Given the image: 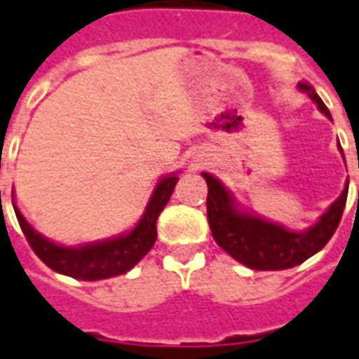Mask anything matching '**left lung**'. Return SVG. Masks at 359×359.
<instances>
[{
	"label": "left lung",
	"instance_id": "8db88e82",
	"mask_svg": "<svg viewBox=\"0 0 359 359\" xmlns=\"http://www.w3.org/2000/svg\"><path fill=\"white\" fill-rule=\"evenodd\" d=\"M299 88L307 91L309 97L330 118V111L326 109L313 88H309L307 83H299ZM203 177L209 187L207 219H209L212 238L222 250L229 252L232 258L252 269L293 268L303 264L318 250H323L340 224L346 197H348V185H346L342 195L330 205V209L318 219L315 226H311L305 232H291L279 224L238 211L234 207L231 194L224 189V185L219 180H215L209 174H203Z\"/></svg>",
	"mask_w": 359,
	"mask_h": 359
}]
</instances>
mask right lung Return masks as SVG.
Returning a JSON list of instances; mask_svg holds the SVG:
<instances>
[{"mask_svg":"<svg viewBox=\"0 0 359 359\" xmlns=\"http://www.w3.org/2000/svg\"><path fill=\"white\" fill-rule=\"evenodd\" d=\"M177 180H180L177 175H168L156 185L142 219L128 234H123L113 241L86 244L81 248H66V246L46 241L44 236L31 229V224L25 221L19 209H15V215H17V221L27 242L48 268L74 279H86V281L107 279L135 268L154 246L156 234H158L156 221L165 203L170 201Z\"/></svg>","mask_w":359,"mask_h":359,"instance_id":"1","label":"right lung"}]
</instances>
